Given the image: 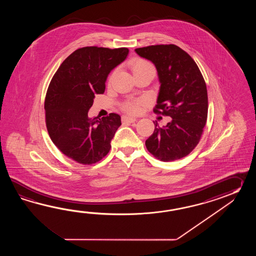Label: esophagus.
Masks as SVG:
<instances>
[{
  "instance_id": "1",
  "label": "esophagus",
  "mask_w": 256,
  "mask_h": 256,
  "mask_svg": "<svg viewBox=\"0 0 256 256\" xmlns=\"http://www.w3.org/2000/svg\"><path fill=\"white\" fill-rule=\"evenodd\" d=\"M122 120L124 122H129V124H132V122H136V118H132V117L124 116V117L122 118Z\"/></svg>"
}]
</instances>
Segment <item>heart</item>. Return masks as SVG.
Masks as SVG:
<instances>
[{"label": "heart", "mask_w": 256, "mask_h": 256, "mask_svg": "<svg viewBox=\"0 0 256 256\" xmlns=\"http://www.w3.org/2000/svg\"><path fill=\"white\" fill-rule=\"evenodd\" d=\"M130 70L132 72L134 76L139 75L142 73L146 72H152L156 74V68L152 65L150 61L140 58H136L134 60H132L130 63ZM115 71L110 72L108 76V82H112V78L114 76ZM144 104V100L142 98H136L132 100H128L122 105V109L129 114H137L140 112L142 106Z\"/></svg>", "instance_id": "obj_1"}]
</instances>
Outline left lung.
I'll use <instances>...</instances> for the list:
<instances>
[{"instance_id":"8db88e82","label":"left lung","mask_w":256,"mask_h":256,"mask_svg":"<svg viewBox=\"0 0 256 256\" xmlns=\"http://www.w3.org/2000/svg\"><path fill=\"white\" fill-rule=\"evenodd\" d=\"M151 60L161 83L154 112L172 118L164 127L154 124L147 150L164 162L185 158L200 141L208 118L206 83L196 62L180 46L156 44L136 49Z\"/></svg>"}]
</instances>
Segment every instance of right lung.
<instances>
[{
    "instance_id": "add662e5",
    "label": "right lung",
    "mask_w": 256,
    "mask_h": 256,
    "mask_svg": "<svg viewBox=\"0 0 256 256\" xmlns=\"http://www.w3.org/2000/svg\"><path fill=\"white\" fill-rule=\"evenodd\" d=\"M126 48L85 46L76 49L60 66L44 98L46 126L54 146L66 156L92 164L107 156L120 127V115L90 120L88 112L96 94L105 92L110 72L126 60Z\"/></svg>"
}]
</instances>
